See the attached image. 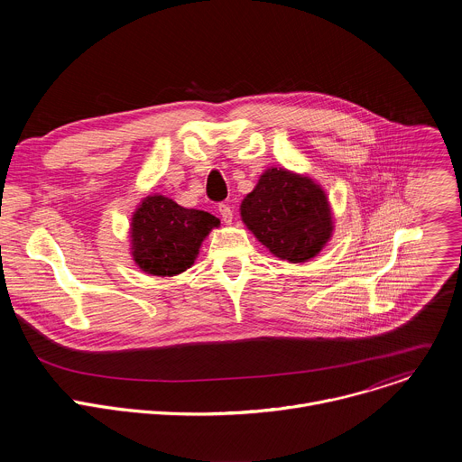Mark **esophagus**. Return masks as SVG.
Here are the masks:
<instances>
[{
  "label": "esophagus",
  "mask_w": 462,
  "mask_h": 462,
  "mask_svg": "<svg viewBox=\"0 0 462 462\" xmlns=\"http://www.w3.org/2000/svg\"><path fill=\"white\" fill-rule=\"evenodd\" d=\"M217 210H219L221 219H223L226 225H230L232 219H234V210H232V207L226 205V203H221V205L217 207Z\"/></svg>",
  "instance_id": "1"
}]
</instances>
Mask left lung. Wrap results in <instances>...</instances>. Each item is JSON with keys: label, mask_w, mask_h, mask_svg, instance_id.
I'll use <instances>...</instances> for the list:
<instances>
[{"label": "left lung", "mask_w": 462, "mask_h": 462, "mask_svg": "<svg viewBox=\"0 0 462 462\" xmlns=\"http://www.w3.org/2000/svg\"><path fill=\"white\" fill-rule=\"evenodd\" d=\"M239 210L257 241L289 263H305L318 255L335 230L323 188L285 168L265 170Z\"/></svg>", "instance_id": "left-lung-1"}]
</instances>
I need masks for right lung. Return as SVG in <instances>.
Listing matches in <instances>:
<instances>
[{"label": "right lung", "instance_id": "1", "mask_svg": "<svg viewBox=\"0 0 462 462\" xmlns=\"http://www.w3.org/2000/svg\"><path fill=\"white\" fill-rule=\"evenodd\" d=\"M221 223L208 212L184 208L170 197L148 195L131 217V255L152 276H177L189 269L201 243Z\"/></svg>", "mask_w": 462, "mask_h": 462}]
</instances>
